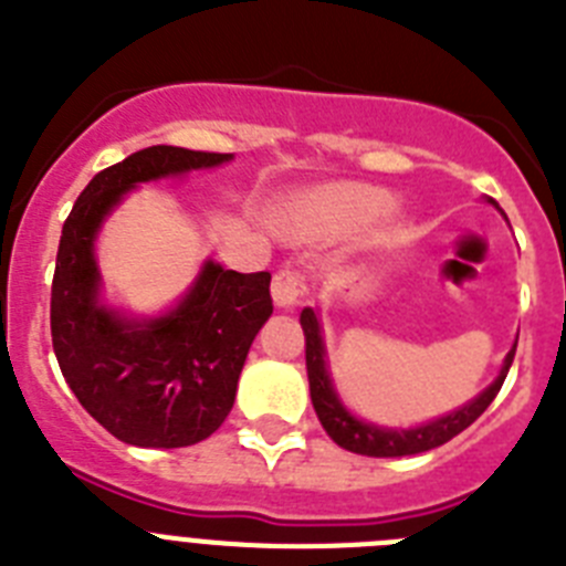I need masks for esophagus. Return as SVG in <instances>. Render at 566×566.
<instances>
[{"instance_id": "1", "label": "esophagus", "mask_w": 566, "mask_h": 566, "mask_svg": "<svg viewBox=\"0 0 566 566\" xmlns=\"http://www.w3.org/2000/svg\"><path fill=\"white\" fill-rule=\"evenodd\" d=\"M306 294V283L297 269H280L272 280V297L277 308H294Z\"/></svg>"}]
</instances>
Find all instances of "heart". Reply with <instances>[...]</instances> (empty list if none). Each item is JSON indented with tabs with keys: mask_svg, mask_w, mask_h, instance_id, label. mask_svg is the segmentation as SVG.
Returning a JSON list of instances; mask_svg holds the SVG:
<instances>
[{
	"mask_svg": "<svg viewBox=\"0 0 566 566\" xmlns=\"http://www.w3.org/2000/svg\"><path fill=\"white\" fill-rule=\"evenodd\" d=\"M391 209V195L371 184L326 181L300 189L280 203L274 221L297 240H323L357 232Z\"/></svg>",
	"mask_w": 566,
	"mask_h": 566,
	"instance_id": "1",
	"label": "heart"
}]
</instances>
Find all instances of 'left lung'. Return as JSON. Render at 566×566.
<instances>
[{
  "label": "left lung",
  "mask_w": 566,
  "mask_h": 566,
  "mask_svg": "<svg viewBox=\"0 0 566 566\" xmlns=\"http://www.w3.org/2000/svg\"><path fill=\"white\" fill-rule=\"evenodd\" d=\"M300 326H303V334H306L308 391H312V405L314 411H317L319 424L326 428V433L339 444V448L359 453V457H413V453L433 451L439 444L451 442L457 433H462L468 424H473L484 411H488V405L496 399L499 388H502L504 377H507L510 371V365H513V357H516V345H513L507 352V357H504L499 377L493 379L476 399H470L468 405H462L457 411L444 413V417L439 419H431V422L417 424V428H379V424L357 419L343 402H339L332 377H328L326 343H323V328H319L317 312H314V308H303V314H300Z\"/></svg>",
  "instance_id": "left-lung-1"
}]
</instances>
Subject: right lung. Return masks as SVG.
<instances>
[{
  "label": "right lung",
  "mask_w": 566,
  "mask_h": 566,
  "mask_svg": "<svg viewBox=\"0 0 566 566\" xmlns=\"http://www.w3.org/2000/svg\"><path fill=\"white\" fill-rule=\"evenodd\" d=\"M227 161L232 153L138 149L84 187L62 227L50 292L53 352L84 411L127 444L187 448L221 428L252 339L272 317V274L207 260L169 312L129 317L102 300L96 234L138 184Z\"/></svg>",
  "instance_id": "1"
}]
</instances>
